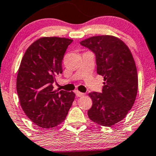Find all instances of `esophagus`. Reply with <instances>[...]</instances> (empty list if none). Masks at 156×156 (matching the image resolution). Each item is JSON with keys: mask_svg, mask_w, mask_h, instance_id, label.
<instances>
[{"mask_svg": "<svg viewBox=\"0 0 156 156\" xmlns=\"http://www.w3.org/2000/svg\"><path fill=\"white\" fill-rule=\"evenodd\" d=\"M76 95H77V96H78V97H81V96H84V93H81V92H79V91H76Z\"/></svg>", "mask_w": 156, "mask_h": 156, "instance_id": "obj_1", "label": "esophagus"}]
</instances>
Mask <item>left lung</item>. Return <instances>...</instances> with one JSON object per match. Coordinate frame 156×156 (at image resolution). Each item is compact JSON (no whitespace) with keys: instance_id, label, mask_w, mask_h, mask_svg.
I'll return each instance as SVG.
<instances>
[{"instance_id":"obj_1","label":"left lung","mask_w":156,"mask_h":156,"mask_svg":"<svg viewBox=\"0 0 156 156\" xmlns=\"http://www.w3.org/2000/svg\"><path fill=\"white\" fill-rule=\"evenodd\" d=\"M80 44L94 54L97 73L105 81L101 93H89L93 105L88 117L111 127L126 117L135 101L138 79L134 58L127 45L112 36L93 37Z\"/></svg>"}]
</instances>
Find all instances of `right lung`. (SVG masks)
Listing matches in <instances>:
<instances>
[{
  "label": "right lung",
  "instance_id": "obj_1",
  "mask_svg": "<svg viewBox=\"0 0 156 156\" xmlns=\"http://www.w3.org/2000/svg\"><path fill=\"white\" fill-rule=\"evenodd\" d=\"M73 39L42 37L24 53L17 75L16 89L27 117L48 129L63 122L75 99L73 92L54 90L55 76L63 73L62 60Z\"/></svg>",
  "mask_w": 156,
  "mask_h": 156
}]
</instances>
